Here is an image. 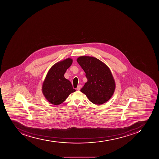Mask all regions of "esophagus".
Here are the masks:
<instances>
[{
	"label": "esophagus",
	"instance_id": "34e87169",
	"mask_svg": "<svg viewBox=\"0 0 159 159\" xmlns=\"http://www.w3.org/2000/svg\"><path fill=\"white\" fill-rule=\"evenodd\" d=\"M81 89V85H78L77 87V90H79Z\"/></svg>",
	"mask_w": 159,
	"mask_h": 159
}]
</instances>
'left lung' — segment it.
<instances>
[{
	"label": "left lung",
	"mask_w": 159,
	"mask_h": 159,
	"mask_svg": "<svg viewBox=\"0 0 159 159\" xmlns=\"http://www.w3.org/2000/svg\"><path fill=\"white\" fill-rule=\"evenodd\" d=\"M77 61L85 73L87 79L80 91L94 104L102 105L107 102L114 94L116 87L108 66L92 56H80Z\"/></svg>",
	"instance_id": "left-lung-1"
}]
</instances>
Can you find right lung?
<instances>
[{
	"label": "right lung",
	"mask_w": 159,
	"mask_h": 159,
	"mask_svg": "<svg viewBox=\"0 0 159 159\" xmlns=\"http://www.w3.org/2000/svg\"><path fill=\"white\" fill-rule=\"evenodd\" d=\"M73 63V59L68 58L58 62L51 66L47 74L42 85V93L51 104L58 105L63 103L71 93L76 90L64 75Z\"/></svg>",
	"instance_id": "1"
}]
</instances>
